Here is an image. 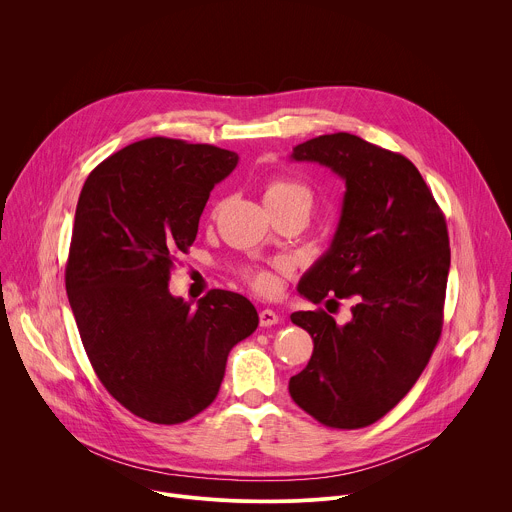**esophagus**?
Returning a JSON list of instances; mask_svg holds the SVG:
<instances>
[{
	"instance_id": "34e87169",
	"label": "esophagus",
	"mask_w": 512,
	"mask_h": 512,
	"mask_svg": "<svg viewBox=\"0 0 512 512\" xmlns=\"http://www.w3.org/2000/svg\"><path fill=\"white\" fill-rule=\"evenodd\" d=\"M277 322H279V316H277L273 310L265 308V310L259 312V324H261L263 328H271V326H275Z\"/></svg>"
}]
</instances>
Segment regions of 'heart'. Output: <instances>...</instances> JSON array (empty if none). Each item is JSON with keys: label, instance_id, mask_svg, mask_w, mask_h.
<instances>
[{"label": "heart", "instance_id": "1", "mask_svg": "<svg viewBox=\"0 0 512 512\" xmlns=\"http://www.w3.org/2000/svg\"><path fill=\"white\" fill-rule=\"evenodd\" d=\"M263 200L265 204H302L308 210L312 208V192L304 184L287 178H273L263 188ZM251 285L259 291H273L275 289V277L267 269H257L247 273Z\"/></svg>", "mask_w": 512, "mask_h": 512}]
</instances>
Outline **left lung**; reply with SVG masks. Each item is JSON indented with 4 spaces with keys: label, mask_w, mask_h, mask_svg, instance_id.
I'll use <instances>...</instances> for the list:
<instances>
[{
    "label": "left lung",
    "mask_w": 512,
    "mask_h": 512,
    "mask_svg": "<svg viewBox=\"0 0 512 512\" xmlns=\"http://www.w3.org/2000/svg\"><path fill=\"white\" fill-rule=\"evenodd\" d=\"M291 160L326 166L346 184L334 239L298 291L314 304L352 300V318L338 326L324 310L291 314L314 352L289 395L328 427H367L409 393L440 340L446 218L405 156L358 135L308 139Z\"/></svg>",
    "instance_id": "obj_1"
}]
</instances>
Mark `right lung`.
I'll list each match as a JSON object with an SVG mask.
<instances>
[{"label":"right lung","instance_id":"obj_1","mask_svg":"<svg viewBox=\"0 0 512 512\" xmlns=\"http://www.w3.org/2000/svg\"><path fill=\"white\" fill-rule=\"evenodd\" d=\"M239 156L208 143L150 137L87 178L72 227L66 294L93 369L133 415L162 425L206 409L231 348L259 324L241 294L212 289L196 304L168 289L214 184Z\"/></svg>","mask_w":512,"mask_h":512}]
</instances>
